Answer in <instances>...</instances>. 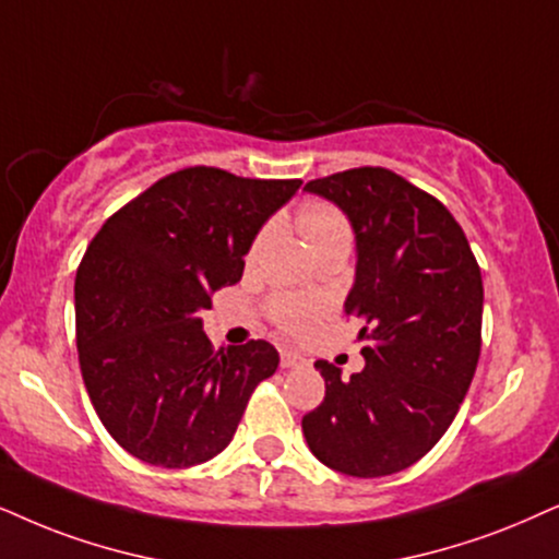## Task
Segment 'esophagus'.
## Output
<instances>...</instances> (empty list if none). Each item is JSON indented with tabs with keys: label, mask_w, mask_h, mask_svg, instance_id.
Returning a JSON list of instances; mask_svg holds the SVG:
<instances>
[{
	"label": "esophagus",
	"mask_w": 559,
	"mask_h": 559,
	"mask_svg": "<svg viewBox=\"0 0 559 559\" xmlns=\"http://www.w3.org/2000/svg\"><path fill=\"white\" fill-rule=\"evenodd\" d=\"M307 364V358L294 350H281V369H296V366Z\"/></svg>",
	"instance_id": "esophagus-1"
}]
</instances>
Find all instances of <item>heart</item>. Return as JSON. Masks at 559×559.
Returning a JSON list of instances; mask_svg holds the SVG:
<instances>
[{"instance_id":"obj_1","label":"heart","mask_w":559,"mask_h":559,"mask_svg":"<svg viewBox=\"0 0 559 559\" xmlns=\"http://www.w3.org/2000/svg\"><path fill=\"white\" fill-rule=\"evenodd\" d=\"M294 218L296 227H299L304 239H307L317 255H324V252L332 250H350L353 227L348 216L335 203L324 201V198H304L294 211ZM271 235L273 224H265L255 235V239H252L250 250H247V263H255L263 255ZM317 314H320V307L314 301L296 299V296H278L271 304V317L288 335H304L314 324Z\"/></svg>"}]
</instances>
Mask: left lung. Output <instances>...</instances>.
<instances>
[{
    "label": "left lung",
    "instance_id": "obj_1",
    "mask_svg": "<svg viewBox=\"0 0 559 559\" xmlns=\"http://www.w3.org/2000/svg\"><path fill=\"white\" fill-rule=\"evenodd\" d=\"M348 214L358 263L345 314L366 366L317 361L324 400L301 418L312 454L350 477L407 469L456 418L483 348V273L451 211L386 167L307 182Z\"/></svg>",
    "mask_w": 559,
    "mask_h": 559
}]
</instances>
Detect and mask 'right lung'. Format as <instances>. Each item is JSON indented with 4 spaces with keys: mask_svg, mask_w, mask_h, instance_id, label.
I'll return each instance as SVG.
<instances>
[{
    "mask_svg": "<svg viewBox=\"0 0 559 559\" xmlns=\"http://www.w3.org/2000/svg\"><path fill=\"white\" fill-rule=\"evenodd\" d=\"M299 186L182 167L92 237L74 281L80 369L105 430L141 462H209L278 369L265 341L214 350L201 314L242 278L258 229Z\"/></svg>",
    "mask_w": 559,
    "mask_h": 559,
    "instance_id": "1",
    "label": "right lung"
}]
</instances>
